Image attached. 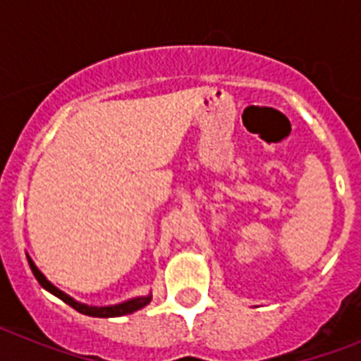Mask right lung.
Masks as SVG:
<instances>
[{
    "label": "right lung",
    "mask_w": 361,
    "mask_h": 361,
    "mask_svg": "<svg viewBox=\"0 0 361 361\" xmlns=\"http://www.w3.org/2000/svg\"><path fill=\"white\" fill-rule=\"evenodd\" d=\"M27 262H30V268L35 275V279L39 281V285L48 290L54 296H58L59 300H63L67 305H71L73 309H76L78 313L87 314V317H99V319H109V317H123V314H130L138 311V309L146 307L147 303L152 302V294H147V296H138V298H130V300H125L121 303H116V305H103V307H99V305H86V303L76 302L75 298H71L69 294H65L63 290H59L58 286H54L50 281L44 277L41 269L37 268L35 262L27 257Z\"/></svg>",
    "instance_id": "add662e5"
}]
</instances>
